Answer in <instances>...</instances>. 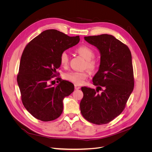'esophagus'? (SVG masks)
Here are the masks:
<instances>
[{
	"instance_id": "34e87169",
	"label": "esophagus",
	"mask_w": 152,
	"mask_h": 152,
	"mask_svg": "<svg viewBox=\"0 0 152 152\" xmlns=\"http://www.w3.org/2000/svg\"><path fill=\"white\" fill-rule=\"evenodd\" d=\"M75 89L77 90V89H80L81 87H80V86H79V85H77V84H75Z\"/></svg>"
}]
</instances>
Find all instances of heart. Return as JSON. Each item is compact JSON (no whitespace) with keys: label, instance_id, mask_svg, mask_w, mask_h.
<instances>
[{"label":"heart","instance_id":"1","mask_svg":"<svg viewBox=\"0 0 152 152\" xmlns=\"http://www.w3.org/2000/svg\"><path fill=\"white\" fill-rule=\"evenodd\" d=\"M76 51L87 60L86 65L87 68L93 69L96 67V63L95 61L92 60L94 57L95 53L91 47L87 45H81L76 48ZM60 63L62 66L65 67L68 65L69 63V56L65 51L63 52L60 54ZM87 76H88V74L86 71H71L65 75V77L67 80L76 84L83 83Z\"/></svg>","mask_w":152,"mask_h":152}]
</instances>
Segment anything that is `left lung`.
Instances as JSON below:
<instances>
[{
	"label": "left lung",
	"instance_id": "8db88e82",
	"mask_svg": "<svg viewBox=\"0 0 152 152\" xmlns=\"http://www.w3.org/2000/svg\"><path fill=\"white\" fill-rule=\"evenodd\" d=\"M84 39L97 47L100 63L92 79L96 90L81 87L84 96L80 102L81 112L90 123L104 124L121 113L133 91L131 53L128 47L112 35L86 36ZM101 90V93H97Z\"/></svg>",
	"mask_w": 152,
	"mask_h": 152
}]
</instances>
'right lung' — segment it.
<instances>
[{
  "mask_svg": "<svg viewBox=\"0 0 152 152\" xmlns=\"http://www.w3.org/2000/svg\"><path fill=\"white\" fill-rule=\"evenodd\" d=\"M79 40V36L70 37L56 29H47L26 46L17 83L24 107L36 119L50 121L62 113L63 99L74 91V84L58 77L60 83L53 86L54 81L50 80L61 65L60 54Z\"/></svg>",
  "mask_w": 152,
  "mask_h": 152,
  "instance_id": "right-lung-1",
  "label": "right lung"
}]
</instances>
